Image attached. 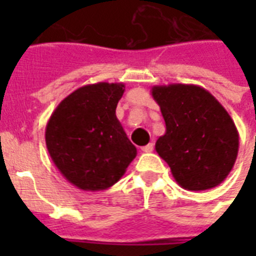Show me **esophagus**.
<instances>
[{"instance_id":"obj_1","label":"esophagus","mask_w":256,"mask_h":256,"mask_svg":"<svg viewBox=\"0 0 256 256\" xmlns=\"http://www.w3.org/2000/svg\"><path fill=\"white\" fill-rule=\"evenodd\" d=\"M152 150H154V144H146V146H144V148H142V152H152Z\"/></svg>"}]
</instances>
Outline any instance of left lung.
Here are the masks:
<instances>
[{
	"mask_svg": "<svg viewBox=\"0 0 256 256\" xmlns=\"http://www.w3.org/2000/svg\"><path fill=\"white\" fill-rule=\"evenodd\" d=\"M152 96L166 124L156 150L176 183L190 191L220 184L234 168L239 150L238 130L226 108L198 85H156Z\"/></svg>",
	"mask_w": 256,
	"mask_h": 256,
	"instance_id": "obj_1",
	"label": "left lung"
}]
</instances>
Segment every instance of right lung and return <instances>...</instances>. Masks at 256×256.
<instances>
[{
	"mask_svg": "<svg viewBox=\"0 0 256 256\" xmlns=\"http://www.w3.org/2000/svg\"><path fill=\"white\" fill-rule=\"evenodd\" d=\"M124 84L98 82L60 102L45 130L50 158L64 176L85 191L116 184L136 156L116 116Z\"/></svg>",
	"mask_w": 256,
	"mask_h": 256,
	"instance_id": "obj_1",
	"label": "right lung"
}]
</instances>
